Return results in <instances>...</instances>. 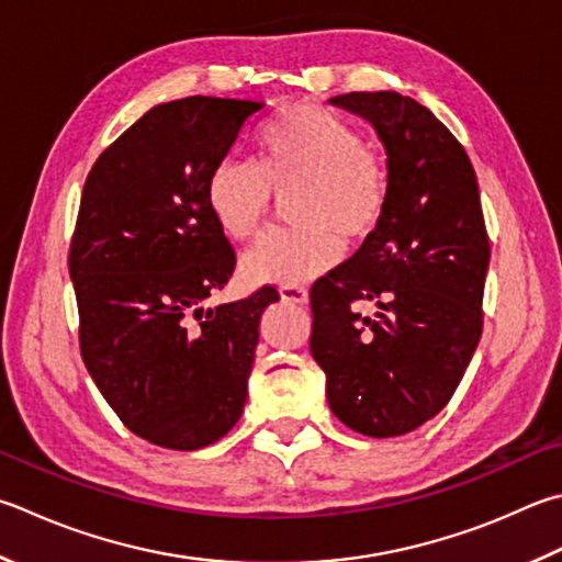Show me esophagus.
<instances>
[{
  "instance_id": "obj_1",
  "label": "esophagus",
  "mask_w": 562,
  "mask_h": 562,
  "mask_svg": "<svg viewBox=\"0 0 562 562\" xmlns=\"http://www.w3.org/2000/svg\"><path fill=\"white\" fill-rule=\"evenodd\" d=\"M280 297L282 302H292V304H307L310 292L300 288V284H282L280 288Z\"/></svg>"
}]
</instances>
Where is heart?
Returning <instances> with one entry per match:
<instances>
[{
    "instance_id": "obj_1",
    "label": "heart",
    "mask_w": 562,
    "mask_h": 562,
    "mask_svg": "<svg viewBox=\"0 0 562 562\" xmlns=\"http://www.w3.org/2000/svg\"><path fill=\"white\" fill-rule=\"evenodd\" d=\"M258 157H223L206 179V206L231 240L268 221L272 193H288V231L268 233L240 260L248 284H297L341 260L344 240L363 243L385 218L387 167L359 130L331 110L300 103L255 137Z\"/></svg>"
}]
</instances>
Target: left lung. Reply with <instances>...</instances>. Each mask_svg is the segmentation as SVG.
Listing matches in <instances>:
<instances>
[{
    "label": "left lung",
    "instance_id": "8db88e82",
    "mask_svg": "<svg viewBox=\"0 0 562 562\" xmlns=\"http://www.w3.org/2000/svg\"><path fill=\"white\" fill-rule=\"evenodd\" d=\"M371 122L387 155V209L351 260L312 284L314 361L351 430L397 437L450 403L482 339L488 236L472 161L413 98H331ZM371 303L375 317L360 314Z\"/></svg>",
    "mask_w": 562,
    "mask_h": 562
}]
</instances>
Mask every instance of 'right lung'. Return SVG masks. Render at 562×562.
Here are the masks:
<instances>
[{"mask_svg": "<svg viewBox=\"0 0 562 562\" xmlns=\"http://www.w3.org/2000/svg\"><path fill=\"white\" fill-rule=\"evenodd\" d=\"M262 103L191 95L145 112L95 159L68 250L78 341L122 425L201 450L240 420L260 316L280 294L203 310L236 270L206 179Z\"/></svg>", "mask_w": 562, "mask_h": 562, "instance_id": "obj_1", "label": "right lung"}]
</instances>
